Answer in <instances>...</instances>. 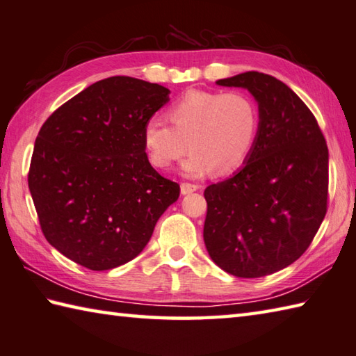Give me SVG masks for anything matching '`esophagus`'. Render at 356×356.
<instances>
[{
  "instance_id": "1",
  "label": "esophagus",
  "mask_w": 356,
  "mask_h": 356,
  "mask_svg": "<svg viewBox=\"0 0 356 356\" xmlns=\"http://www.w3.org/2000/svg\"><path fill=\"white\" fill-rule=\"evenodd\" d=\"M199 190V185H195V184H180V193L182 195H190V193H195Z\"/></svg>"
}]
</instances>
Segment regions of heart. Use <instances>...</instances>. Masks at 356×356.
<instances>
[{
	"instance_id": "obj_1",
	"label": "heart",
	"mask_w": 356,
	"mask_h": 356,
	"mask_svg": "<svg viewBox=\"0 0 356 356\" xmlns=\"http://www.w3.org/2000/svg\"><path fill=\"white\" fill-rule=\"evenodd\" d=\"M171 124L151 116L143 126V146L147 160L166 171L186 151L184 172L202 177L209 172L225 176L248 161L260 129L257 102L243 92H210L193 88L185 92L168 111Z\"/></svg>"
}]
</instances>
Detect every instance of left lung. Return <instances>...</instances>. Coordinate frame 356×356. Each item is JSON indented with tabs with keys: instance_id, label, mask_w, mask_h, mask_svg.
I'll return each instance as SVG.
<instances>
[{
	"instance_id": "obj_1",
	"label": "left lung",
	"mask_w": 356,
	"mask_h": 356,
	"mask_svg": "<svg viewBox=\"0 0 356 356\" xmlns=\"http://www.w3.org/2000/svg\"><path fill=\"white\" fill-rule=\"evenodd\" d=\"M216 83L254 96L260 129L241 170L204 191V243L225 273L257 279L294 263L318 234L327 213L328 149L314 115L274 76L248 71Z\"/></svg>"
}]
</instances>
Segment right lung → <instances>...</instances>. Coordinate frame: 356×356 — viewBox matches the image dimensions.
I'll return each mask as SVG.
<instances>
[{
  "label": "right lung",
  "mask_w": 356,
  "mask_h": 356,
  "mask_svg": "<svg viewBox=\"0 0 356 356\" xmlns=\"http://www.w3.org/2000/svg\"><path fill=\"white\" fill-rule=\"evenodd\" d=\"M170 90L129 76L95 82L38 132L29 191L48 243L70 260L107 270L134 260L180 186L151 166L145 122Z\"/></svg>",
  "instance_id": "add662e5"
}]
</instances>
